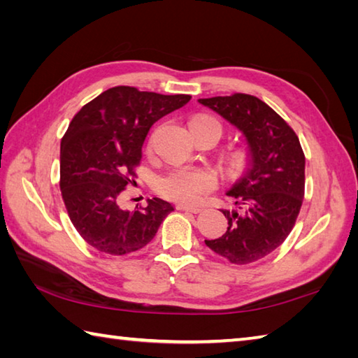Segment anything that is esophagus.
I'll use <instances>...</instances> for the list:
<instances>
[{
  "instance_id": "34e87169",
  "label": "esophagus",
  "mask_w": 358,
  "mask_h": 358,
  "mask_svg": "<svg viewBox=\"0 0 358 358\" xmlns=\"http://www.w3.org/2000/svg\"><path fill=\"white\" fill-rule=\"evenodd\" d=\"M177 209H180V210H187V212H194V214H196V212L201 210L200 206H187V204H177Z\"/></svg>"
}]
</instances>
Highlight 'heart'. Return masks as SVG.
Segmentation results:
<instances>
[{
	"label": "heart",
	"mask_w": 358,
	"mask_h": 358,
	"mask_svg": "<svg viewBox=\"0 0 358 358\" xmlns=\"http://www.w3.org/2000/svg\"><path fill=\"white\" fill-rule=\"evenodd\" d=\"M199 124H212L222 132V124L214 117H196L192 121V126ZM214 186L215 175L208 169H201V167H178V169H173L159 177L157 181L159 194L164 195L166 199L185 204L199 203L203 195Z\"/></svg>",
	"instance_id": "heart-1"
}]
</instances>
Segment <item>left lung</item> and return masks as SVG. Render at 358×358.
I'll return each mask as SVG.
<instances>
[{"label": "left lung", "instance_id": "1", "mask_svg": "<svg viewBox=\"0 0 358 358\" xmlns=\"http://www.w3.org/2000/svg\"><path fill=\"white\" fill-rule=\"evenodd\" d=\"M246 141V167L231 186L234 208L222 209L227 231L204 240L215 254L235 264L269 255L292 231L305 195V154L286 121L257 96L201 98Z\"/></svg>", "mask_w": 358, "mask_h": 358}]
</instances>
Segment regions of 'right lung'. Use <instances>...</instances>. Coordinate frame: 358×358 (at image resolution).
<instances>
[{"instance_id":"1","label":"right lung","mask_w":358,"mask_h":358,"mask_svg":"<svg viewBox=\"0 0 358 358\" xmlns=\"http://www.w3.org/2000/svg\"><path fill=\"white\" fill-rule=\"evenodd\" d=\"M191 95L108 89L83 106L62 140V194L75 229L90 246L112 255L144 248L173 210L169 201L148 199L146 208L124 210L118 195L132 183L152 124L183 108Z\"/></svg>"}]
</instances>
